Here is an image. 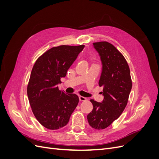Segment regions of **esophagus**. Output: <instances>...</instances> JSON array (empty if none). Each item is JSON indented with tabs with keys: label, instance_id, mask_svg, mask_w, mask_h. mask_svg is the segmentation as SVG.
I'll return each mask as SVG.
<instances>
[{
	"label": "esophagus",
	"instance_id": "esophagus-1",
	"mask_svg": "<svg viewBox=\"0 0 159 159\" xmlns=\"http://www.w3.org/2000/svg\"><path fill=\"white\" fill-rule=\"evenodd\" d=\"M79 99H80V102H84V101L86 100V98L85 97H83V96H80Z\"/></svg>",
	"mask_w": 159,
	"mask_h": 159
}]
</instances>
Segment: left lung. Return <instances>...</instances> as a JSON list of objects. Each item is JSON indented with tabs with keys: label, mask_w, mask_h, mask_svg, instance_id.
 I'll return each instance as SVG.
<instances>
[{
	"label": "left lung",
	"mask_w": 159,
	"mask_h": 159,
	"mask_svg": "<svg viewBox=\"0 0 159 159\" xmlns=\"http://www.w3.org/2000/svg\"><path fill=\"white\" fill-rule=\"evenodd\" d=\"M102 64L99 85L103 86L102 103L91 99L93 109L87 116L89 125L95 129L109 127L123 113L132 88L129 67L124 56L107 42L93 43Z\"/></svg>",
	"instance_id": "8db88e82"
}]
</instances>
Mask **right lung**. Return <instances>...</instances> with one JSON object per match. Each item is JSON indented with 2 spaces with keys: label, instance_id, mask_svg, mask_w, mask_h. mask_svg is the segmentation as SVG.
<instances>
[{
  "label": "right lung",
  "instance_id": "1",
  "mask_svg": "<svg viewBox=\"0 0 159 159\" xmlns=\"http://www.w3.org/2000/svg\"><path fill=\"white\" fill-rule=\"evenodd\" d=\"M84 47L52 48L38 57L33 66L27 87L28 98L35 117L47 129L56 130L66 126L78 104V95L65 93L57 85Z\"/></svg>",
  "mask_w": 159,
  "mask_h": 159
}]
</instances>
